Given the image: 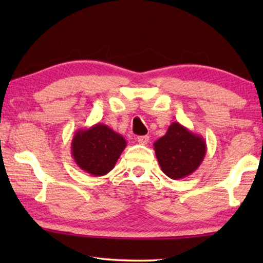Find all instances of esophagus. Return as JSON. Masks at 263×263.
<instances>
[{
	"label": "esophagus",
	"instance_id": "obj_1",
	"mask_svg": "<svg viewBox=\"0 0 263 263\" xmlns=\"http://www.w3.org/2000/svg\"><path fill=\"white\" fill-rule=\"evenodd\" d=\"M149 141V137L148 136H140L138 137V142L141 145H147Z\"/></svg>",
	"mask_w": 263,
	"mask_h": 263
}]
</instances>
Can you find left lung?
I'll return each instance as SVG.
<instances>
[{
	"label": "left lung",
	"instance_id": "8db88e82",
	"mask_svg": "<svg viewBox=\"0 0 263 263\" xmlns=\"http://www.w3.org/2000/svg\"><path fill=\"white\" fill-rule=\"evenodd\" d=\"M153 145L161 171L173 180L193 174L206 154L204 138L176 122Z\"/></svg>",
	"mask_w": 263,
	"mask_h": 263
}]
</instances>
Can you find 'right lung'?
Masks as SVG:
<instances>
[{
  "instance_id": "obj_1",
  "label": "right lung",
  "mask_w": 263,
  "mask_h": 263,
  "mask_svg": "<svg viewBox=\"0 0 263 263\" xmlns=\"http://www.w3.org/2000/svg\"><path fill=\"white\" fill-rule=\"evenodd\" d=\"M125 147L124 137L101 123L79 128L70 145L75 163L92 176H103L112 171Z\"/></svg>"
}]
</instances>
